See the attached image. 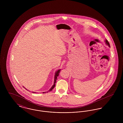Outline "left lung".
<instances>
[{
  "mask_svg": "<svg viewBox=\"0 0 123 123\" xmlns=\"http://www.w3.org/2000/svg\"><path fill=\"white\" fill-rule=\"evenodd\" d=\"M105 44H106L107 46H108L109 47H110V46L109 43L108 42V41H107V40H105Z\"/></svg>",
  "mask_w": 123,
  "mask_h": 123,
  "instance_id": "1",
  "label": "left lung"
}]
</instances>
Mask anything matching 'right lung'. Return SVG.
Listing matches in <instances>:
<instances>
[{"label":"right lung","instance_id":"right-lung-1","mask_svg":"<svg viewBox=\"0 0 123 123\" xmlns=\"http://www.w3.org/2000/svg\"><path fill=\"white\" fill-rule=\"evenodd\" d=\"M61 70V69H59V70H58L57 71H56V72H55V75H54V83H53V86H52V87L51 88L48 90V91H47V92H43V93H47V92H50V91H52V89H53V88H54V87L55 86V83H56V80H57V77L59 76V73H60V71ZM25 88L26 89V90H27L26 88ZM29 91V90H28ZM33 93H36V92H32Z\"/></svg>","mask_w":123,"mask_h":123}]
</instances>
